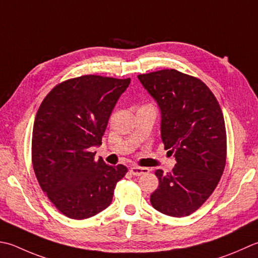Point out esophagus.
Segmentation results:
<instances>
[{
    "label": "esophagus",
    "instance_id": "obj_1",
    "mask_svg": "<svg viewBox=\"0 0 258 258\" xmlns=\"http://www.w3.org/2000/svg\"><path fill=\"white\" fill-rule=\"evenodd\" d=\"M130 172L132 173L133 175L139 176V175H142V174H144V173L150 172V169L143 168V166H136V165H134V166H131Z\"/></svg>",
    "mask_w": 258,
    "mask_h": 258
}]
</instances>
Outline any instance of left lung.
Here are the masks:
<instances>
[{"mask_svg":"<svg viewBox=\"0 0 258 258\" xmlns=\"http://www.w3.org/2000/svg\"><path fill=\"white\" fill-rule=\"evenodd\" d=\"M161 110V138L174 154L172 171L156 170L153 208L171 217L189 216L214 192L226 164V127L215 95L206 84L175 69L139 75Z\"/></svg>","mask_w":258,"mask_h":258,"instance_id":"8db88e82","label":"left lung"}]
</instances>
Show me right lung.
<instances>
[{"instance_id":"add662e5","label":"right lung","mask_w":258,"mask_h":258,"mask_svg":"<svg viewBox=\"0 0 258 258\" xmlns=\"http://www.w3.org/2000/svg\"><path fill=\"white\" fill-rule=\"evenodd\" d=\"M131 79L87 75L66 80L40 105L32 132V164L43 192L60 213L87 219L107 208L126 166L94 160L113 109Z\"/></svg>"}]
</instances>
